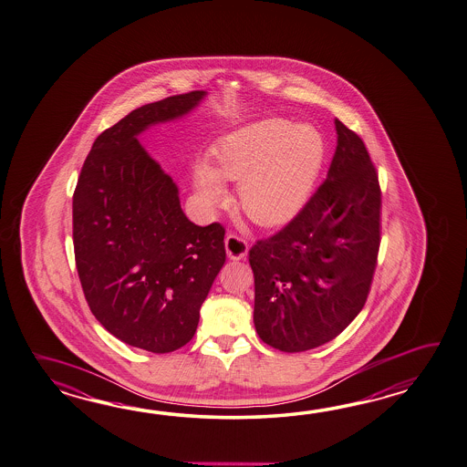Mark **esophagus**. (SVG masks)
I'll list each match as a JSON object with an SVG mask.
<instances>
[{"mask_svg": "<svg viewBox=\"0 0 467 467\" xmlns=\"http://www.w3.org/2000/svg\"><path fill=\"white\" fill-rule=\"evenodd\" d=\"M226 253H228V258L234 259V261L246 258V254H248L246 239L241 238L238 234H228L226 236Z\"/></svg>", "mask_w": 467, "mask_h": 467, "instance_id": "1", "label": "esophagus"}]
</instances>
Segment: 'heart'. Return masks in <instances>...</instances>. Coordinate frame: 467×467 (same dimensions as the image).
Masks as SVG:
<instances>
[{
  "mask_svg": "<svg viewBox=\"0 0 467 467\" xmlns=\"http://www.w3.org/2000/svg\"><path fill=\"white\" fill-rule=\"evenodd\" d=\"M323 152L322 135L308 125L266 119L243 127L216 145L213 164H197V197L211 208L224 196L223 181H239L241 211L261 226L280 224L305 204Z\"/></svg>",
  "mask_w": 467,
  "mask_h": 467,
  "instance_id": "b5f03b06",
  "label": "heart"
}]
</instances>
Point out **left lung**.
<instances>
[{
  "label": "left lung",
  "instance_id": "1",
  "mask_svg": "<svg viewBox=\"0 0 467 467\" xmlns=\"http://www.w3.org/2000/svg\"><path fill=\"white\" fill-rule=\"evenodd\" d=\"M327 179L290 223L249 249L254 327L281 352L330 342L362 311L380 248L382 192L362 139L338 119Z\"/></svg>",
  "mask_w": 467,
  "mask_h": 467
}]
</instances>
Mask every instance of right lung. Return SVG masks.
<instances>
[{"label": "right lung", "mask_w": 467, "mask_h": 467, "mask_svg": "<svg viewBox=\"0 0 467 467\" xmlns=\"http://www.w3.org/2000/svg\"><path fill=\"white\" fill-rule=\"evenodd\" d=\"M202 90L142 105L95 139L73 192V248L85 300L107 332L169 353L196 333L226 261L224 228L196 226L137 135L192 110Z\"/></svg>", "instance_id": "add662e5"}]
</instances>
